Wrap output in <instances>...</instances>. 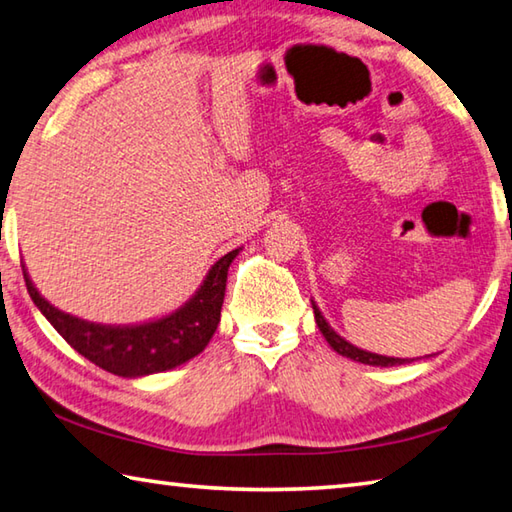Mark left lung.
Listing matches in <instances>:
<instances>
[{
    "instance_id": "1",
    "label": "left lung",
    "mask_w": 512,
    "mask_h": 512,
    "mask_svg": "<svg viewBox=\"0 0 512 512\" xmlns=\"http://www.w3.org/2000/svg\"><path fill=\"white\" fill-rule=\"evenodd\" d=\"M311 307H314V318H316V325L320 329V334L325 336V341L329 343V348L334 352H339L341 357H348L357 363H366V366H377V368H391V366H404V363H411L409 359H397V357H386V354H377V352H368V350H361L357 345H352L350 341H345L341 334H336L332 325L327 323L325 316L320 314V309L316 307V302L311 300Z\"/></svg>"
}]
</instances>
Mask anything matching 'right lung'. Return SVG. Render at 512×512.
<instances>
[{"label":"right lung","mask_w":512,"mask_h":512,"mask_svg":"<svg viewBox=\"0 0 512 512\" xmlns=\"http://www.w3.org/2000/svg\"><path fill=\"white\" fill-rule=\"evenodd\" d=\"M239 250L214 262L201 287L185 305L167 316L135 325H103L65 314L45 300L24 264L22 271L31 300L76 352L112 375L135 379L183 366L205 350L219 327L228 268Z\"/></svg>","instance_id":"add662e5"}]
</instances>
